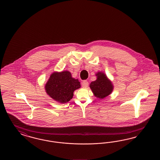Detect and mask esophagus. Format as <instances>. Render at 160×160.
<instances>
[{"label": "esophagus", "mask_w": 160, "mask_h": 160, "mask_svg": "<svg viewBox=\"0 0 160 160\" xmlns=\"http://www.w3.org/2000/svg\"><path fill=\"white\" fill-rule=\"evenodd\" d=\"M88 84H89L88 82L86 80H84V81H83V82L82 83V85L83 88H87L88 86Z\"/></svg>", "instance_id": "34e87169"}]
</instances>
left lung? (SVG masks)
<instances>
[{"label":"left lung","instance_id":"1","mask_svg":"<svg viewBox=\"0 0 160 160\" xmlns=\"http://www.w3.org/2000/svg\"><path fill=\"white\" fill-rule=\"evenodd\" d=\"M97 79L90 84V88L95 97L99 98H104L110 95L113 91V85L102 72L96 74Z\"/></svg>","mask_w":160,"mask_h":160}]
</instances>
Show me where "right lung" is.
Segmentation results:
<instances>
[{
    "label": "right lung",
    "mask_w": 160,
    "mask_h": 160,
    "mask_svg": "<svg viewBox=\"0 0 160 160\" xmlns=\"http://www.w3.org/2000/svg\"><path fill=\"white\" fill-rule=\"evenodd\" d=\"M78 79L73 78L69 71L54 72L46 84V92L53 99L61 103L68 102L73 97L74 91L80 88Z\"/></svg>",
    "instance_id": "right-lung-1"
}]
</instances>
